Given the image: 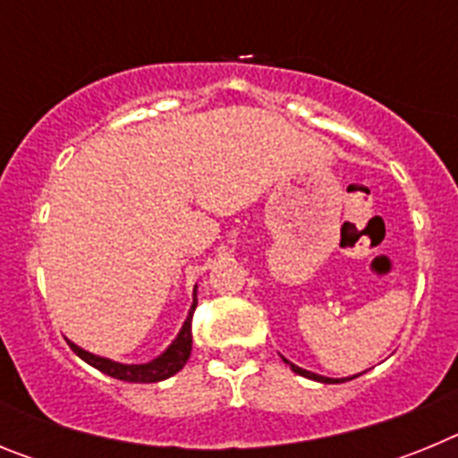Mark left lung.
Returning <instances> with one entry per match:
<instances>
[{
  "label": "left lung",
  "mask_w": 458,
  "mask_h": 458,
  "mask_svg": "<svg viewBox=\"0 0 458 458\" xmlns=\"http://www.w3.org/2000/svg\"><path fill=\"white\" fill-rule=\"evenodd\" d=\"M286 365L291 367V369L295 371V374H301V376H305V378H311V380H321V383H344V380H339V378H326V376H318V374H311V371H307V369H301V367H295V365H291V362H286ZM351 378H355V376H351ZM351 378H346V380H351Z\"/></svg>",
  "instance_id": "obj_1"
}]
</instances>
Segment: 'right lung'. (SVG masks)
<instances>
[{
    "label": "right lung",
    "instance_id": "add662e5",
    "mask_svg": "<svg viewBox=\"0 0 458 458\" xmlns=\"http://www.w3.org/2000/svg\"><path fill=\"white\" fill-rule=\"evenodd\" d=\"M197 301H194L192 310H190L188 321L181 327L179 337L174 339V344L165 351L160 358L151 360L147 365H121V362H112L107 358H98V355L82 351L80 346H75L72 342H68V346L72 349V353H78L84 362H89L91 367H96L103 374L112 376V378L128 380V383H157V380H165L169 376H174L176 371L183 369V365L188 362L190 351H192V314Z\"/></svg>",
    "mask_w": 458,
    "mask_h": 458
}]
</instances>
